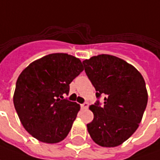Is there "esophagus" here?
Instances as JSON below:
<instances>
[{"label": "esophagus", "mask_w": 160, "mask_h": 160, "mask_svg": "<svg viewBox=\"0 0 160 160\" xmlns=\"http://www.w3.org/2000/svg\"><path fill=\"white\" fill-rule=\"evenodd\" d=\"M88 107V102H85V103L81 104V108H83V109H87Z\"/></svg>", "instance_id": "esophagus-1"}]
</instances>
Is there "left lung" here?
Masks as SVG:
<instances>
[{"label": "left lung", "instance_id": "8db88e82", "mask_svg": "<svg viewBox=\"0 0 160 160\" xmlns=\"http://www.w3.org/2000/svg\"><path fill=\"white\" fill-rule=\"evenodd\" d=\"M96 90L104 96L90 106L92 121L87 125L92 139L99 146L114 147L133 134L146 110L148 95L141 73L133 66L109 54H99L82 62Z\"/></svg>", "mask_w": 160, "mask_h": 160}]
</instances>
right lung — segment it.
<instances>
[{
	"mask_svg": "<svg viewBox=\"0 0 160 160\" xmlns=\"http://www.w3.org/2000/svg\"><path fill=\"white\" fill-rule=\"evenodd\" d=\"M83 70L76 57L51 53L32 62L18 77L14 108L33 138L54 144L68 136L80 107L63 95L68 94L69 84Z\"/></svg>",
	"mask_w": 160,
	"mask_h": 160,
	"instance_id": "obj_1",
	"label": "right lung"
}]
</instances>
